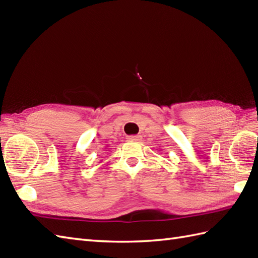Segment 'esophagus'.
Here are the masks:
<instances>
[{"label": "esophagus", "instance_id": "1", "mask_svg": "<svg viewBox=\"0 0 258 258\" xmlns=\"http://www.w3.org/2000/svg\"><path fill=\"white\" fill-rule=\"evenodd\" d=\"M141 138H142L141 135H131V136H128L127 140H130V141H140Z\"/></svg>", "mask_w": 258, "mask_h": 258}]
</instances>
